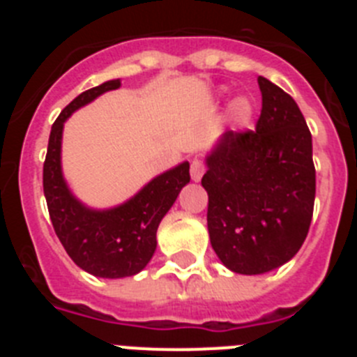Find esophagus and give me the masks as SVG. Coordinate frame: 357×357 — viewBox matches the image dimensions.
Masks as SVG:
<instances>
[{
  "instance_id": "esophagus-1",
  "label": "esophagus",
  "mask_w": 357,
  "mask_h": 357,
  "mask_svg": "<svg viewBox=\"0 0 357 357\" xmlns=\"http://www.w3.org/2000/svg\"><path fill=\"white\" fill-rule=\"evenodd\" d=\"M204 173H206V166H204V162H202L200 159L191 160V178H193L195 182H200Z\"/></svg>"
}]
</instances>
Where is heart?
I'll use <instances>...</instances> for the list:
<instances>
[{"mask_svg": "<svg viewBox=\"0 0 357 357\" xmlns=\"http://www.w3.org/2000/svg\"><path fill=\"white\" fill-rule=\"evenodd\" d=\"M229 121L234 128H245L250 125L252 118H254V105L250 103V100H247L245 96L234 98L232 102L229 103Z\"/></svg>", "mask_w": 357, "mask_h": 357, "instance_id": "obj_1", "label": "heart"}]
</instances>
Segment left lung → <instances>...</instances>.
<instances>
[{
	"mask_svg": "<svg viewBox=\"0 0 357 357\" xmlns=\"http://www.w3.org/2000/svg\"><path fill=\"white\" fill-rule=\"evenodd\" d=\"M263 109L254 132L227 130L207 153L211 245L230 272L261 275L301 250L313 218V141L288 93L257 78Z\"/></svg>",
	"mask_w": 357,
	"mask_h": 357,
	"instance_id": "left-lung-1",
	"label": "left lung"
}]
</instances>
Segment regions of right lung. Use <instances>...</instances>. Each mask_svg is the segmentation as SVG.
I'll return each instance as SVG.
<instances>
[{
	"label": "right lung",
	"instance_id": "1",
	"mask_svg": "<svg viewBox=\"0 0 357 357\" xmlns=\"http://www.w3.org/2000/svg\"><path fill=\"white\" fill-rule=\"evenodd\" d=\"M121 80L103 82L78 94L53 123L44 160L43 185L53 229L77 266L94 277L123 279L139 273L157 248V229L181 189L189 184V162L153 176L127 202L110 209H93L71 193L62 173V132L75 110L94 102Z\"/></svg>",
	"mask_w": 357,
	"mask_h": 357
}]
</instances>
